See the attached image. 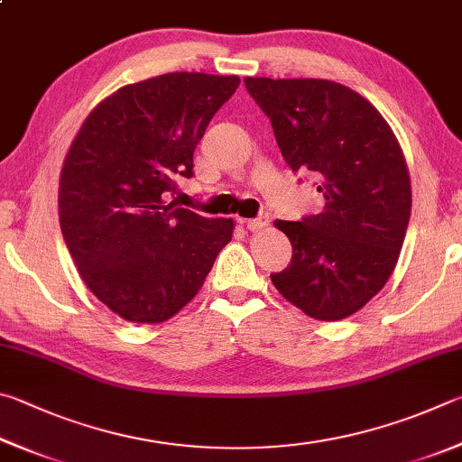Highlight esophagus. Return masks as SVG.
I'll return each instance as SVG.
<instances>
[{"label":"esophagus","mask_w":462,"mask_h":462,"mask_svg":"<svg viewBox=\"0 0 462 462\" xmlns=\"http://www.w3.org/2000/svg\"><path fill=\"white\" fill-rule=\"evenodd\" d=\"M244 223H245L249 231H262L270 225V215L262 213V215H257L255 218H247V221H244Z\"/></svg>","instance_id":"obj_1"}]
</instances>
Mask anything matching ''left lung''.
<instances>
[{
  "label": "left lung",
  "instance_id": "8db88e82",
  "mask_svg": "<svg viewBox=\"0 0 462 462\" xmlns=\"http://www.w3.org/2000/svg\"><path fill=\"white\" fill-rule=\"evenodd\" d=\"M270 117L292 172H310L319 215L276 221L292 244L288 268L272 273L288 302L317 320L363 309L398 263L411 189L398 140L379 111L349 87L322 79H244Z\"/></svg>",
  "mask_w": 462,
  "mask_h": 462
}]
</instances>
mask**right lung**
<instances>
[{"label": "right lung", "mask_w": 462, "mask_h": 462, "mask_svg": "<svg viewBox=\"0 0 462 462\" xmlns=\"http://www.w3.org/2000/svg\"><path fill=\"white\" fill-rule=\"evenodd\" d=\"M239 77L168 72L125 85L85 119L64 160L59 217L88 290L121 319L162 322L199 292L231 218L170 202Z\"/></svg>", "instance_id": "add662e5"}]
</instances>
